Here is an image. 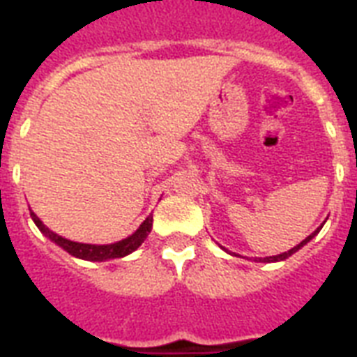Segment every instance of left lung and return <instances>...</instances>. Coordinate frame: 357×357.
<instances>
[{
  "label": "left lung",
  "mask_w": 357,
  "mask_h": 357,
  "mask_svg": "<svg viewBox=\"0 0 357 357\" xmlns=\"http://www.w3.org/2000/svg\"><path fill=\"white\" fill-rule=\"evenodd\" d=\"M317 231H319V229H317ZM317 231H315V234H317ZM315 234H311L310 237H305L304 241H302V243L296 244V246H294V248L289 250V252H283V254H280V255H271V257H265V259H263V261H265V263H274V261H283V259H287L289 255H293L294 252H298V250L302 248V246H304L305 243H310L311 238L315 237Z\"/></svg>",
  "instance_id": "left-lung-1"
}]
</instances>
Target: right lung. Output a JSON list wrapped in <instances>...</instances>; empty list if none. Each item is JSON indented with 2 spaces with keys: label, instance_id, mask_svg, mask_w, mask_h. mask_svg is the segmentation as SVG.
<instances>
[{
  "label": "right lung",
  "instance_id": "1",
  "mask_svg": "<svg viewBox=\"0 0 357 357\" xmlns=\"http://www.w3.org/2000/svg\"><path fill=\"white\" fill-rule=\"evenodd\" d=\"M31 218L33 222L36 224V228L40 229L42 234L47 235L52 238L53 243L59 244L61 248H64L68 254H72L74 257H79V259L86 261H105V259H114V257H123V255L131 254L135 250L139 248L140 244L144 243V238L148 237V234L151 231V222L153 218L148 217L144 222L140 224V228L135 231L133 235H129L128 238L119 241V243L113 244H83V243H74V241H68V238L61 237V235L53 234L52 229H47L42 220L36 217L35 213L31 211Z\"/></svg>",
  "mask_w": 357,
  "mask_h": 357
}]
</instances>
